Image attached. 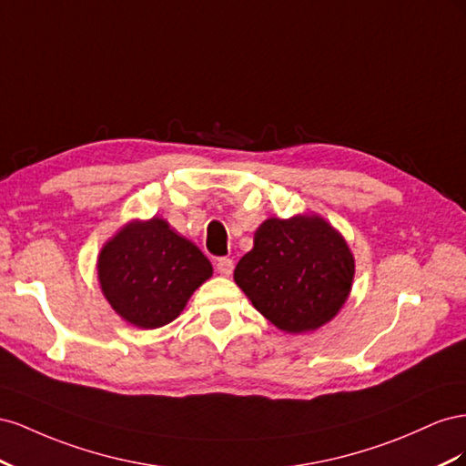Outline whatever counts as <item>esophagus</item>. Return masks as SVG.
<instances>
[{
  "label": "esophagus",
  "mask_w": 466,
  "mask_h": 466,
  "mask_svg": "<svg viewBox=\"0 0 466 466\" xmlns=\"http://www.w3.org/2000/svg\"><path fill=\"white\" fill-rule=\"evenodd\" d=\"M232 269H234V263H232L230 258H218V259H217V271H218L220 275L228 277V275L232 273Z\"/></svg>",
  "instance_id": "34e87169"
}]
</instances>
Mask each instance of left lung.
Here are the masks:
<instances>
[{"label":"left lung","instance_id":"obj_1","mask_svg":"<svg viewBox=\"0 0 466 466\" xmlns=\"http://www.w3.org/2000/svg\"><path fill=\"white\" fill-rule=\"evenodd\" d=\"M353 275V254L334 226L316 215H297L259 226L234 281L273 326L304 334L339 312Z\"/></svg>","mask_w":466,"mask_h":466}]
</instances>
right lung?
I'll use <instances>...</instances> for the list:
<instances>
[{
  "mask_svg": "<svg viewBox=\"0 0 466 466\" xmlns=\"http://www.w3.org/2000/svg\"><path fill=\"white\" fill-rule=\"evenodd\" d=\"M210 275L203 251L157 217L123 226L97 258L105 299L123 320L142 329L176 320Z\"/></svg>",
  "mask_w": 466,
  "mask_h": 466,
  "instance_id": "add662e5",
  "label": "right lung"
}]
</instances>
